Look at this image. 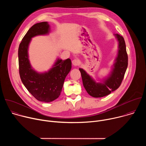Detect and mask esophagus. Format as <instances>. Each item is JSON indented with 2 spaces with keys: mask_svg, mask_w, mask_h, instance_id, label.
<instances>
[{
  "mask_svg": "<svg viewBox=\"0 0 146 146\" xmlns=\"http://www.w3.org/2000/svg\"><path fill=\"white\" fill-rule=\"evenodd\" d=\"M72 64H73L74 66H77V65H78V60L77 59H73V60H72Z\"/></svg>",
  "mask_w": 146,
  "mask_h": 146,
  "instance_id": "34e87169",
  "label": "esophagus"
}]
</instances>
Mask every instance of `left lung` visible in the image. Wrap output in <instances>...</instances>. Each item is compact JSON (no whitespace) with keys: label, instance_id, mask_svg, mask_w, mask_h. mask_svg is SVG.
<instances>
[{"label":"left lung","instance_id":"left-lung-1","mask_svg":"<svg viewBox=\"0 0 146 146\" xmlns=\"http://www.w3.org/2000/svg\"><path fill=\"white\" fill-rule=\"evenodd\" d=\"M119 42V50L114 68L110 76L103 84L96 83L82 69L80 68L83 86L88 94L94 98H101L109 95L119 88L128 67V54L123 37L115 35Z\"/></svg>","mask_w":146,"mask_h":146}]
</instances>
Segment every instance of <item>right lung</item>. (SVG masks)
Masks as SVG:
<instances>
[{"label": "right lung", "instance_id": "obj_1", "mask_svg": "<svg viewBox=\"0 0 146 146\" xmlns=\"http://www.w3.org/2000/svg\"><path fill=\"white\" fill-rule=\"evenodd\" d=\"M47 22L33 25L25 34L18 48L19 73L28 91L38 100L50 102L60 95L65 79L72 68L71 60L58 59L48 72L38 73L33 70L28 59V48L31 38L49 32Z\"/></svg>", "mask_w": 146, "mask_h": 146}]
</instances>
